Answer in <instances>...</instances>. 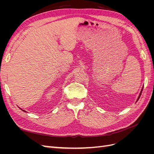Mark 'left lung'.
Listing matches in <instances>:
<instances>
[{
	"instance_id": "1",
	"label": "left lung",
	"mask_w": 154,
	"mask_h": 154,
	"mask_svg": "<svg viewBox=\"0 0 154 154\" xmlns=\"http://www.w3.org/2000/svg\"><path fill=\"white\" fill-rule=\"evenodd\" d=\"M143 88H142V90H141V92H140V94H139V97H138L137 100L139 99V97H140V96H141V93H142V91H143Z\"/></svg>"
}]
</instances>
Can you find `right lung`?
I'll list each match as a JSON object with an SVG mask.
<instances>
[{
	"label": "right lung",
	"instance_id": "add662e5",
	"mask_svg": "<svg viewBox=\"0 0 154 154\" xmlns=\"http://www.w3.org/2000/svg\"><path fill=\"white\" fill-rule=\"evenodd\" d=\"M23 110V111H24V110ZM24 112H26V111H24Z\"/></svg>",
	"mask_w": 154,
	"mask_h": 154
}]
</instances>
